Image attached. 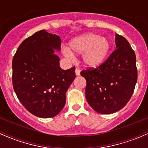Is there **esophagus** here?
Listing matches in <instances>:
<instances>
[{"label":"esophagus","mask_w":148,"mask_h":148,"mask_svg":"<svg viewBox=\"0 0 148 148\" xmlns=\"http://www.w3.org/2000/svg\"><path fill=\"white\" fill-rule=\"evenodd\" d=\"M75 73H76V75H77V76H79L80 75V69H79L76 68Z\"/></svg>","instance_id":"obj_1"}]
</instances>
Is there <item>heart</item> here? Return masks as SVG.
I'll list each match as a JSON object with an SVG mask.
<instances>
[{
	"mask_svg": "<svg viewBox=\"0 0 148 148\" xmlns=\"http://www.w3.org/2000/svg\"><path fill=\"white\" fill-rule=\"evenodd\" d=\"M71 50L82 54L84 64L89 68H96L102 64L110 51L111 45L108 40L97 34L89 33L74 38L70 42ZM64 53L66 57L72 59L74 54L68 48Z\"/></svg>",
	"mask_w": 148,
	"mask_h": 148,
	"instance_id": "1",
	"label": "heart"
}]
</instances>
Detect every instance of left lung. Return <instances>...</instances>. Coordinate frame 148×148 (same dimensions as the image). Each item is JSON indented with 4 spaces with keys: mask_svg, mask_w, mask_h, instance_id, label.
I'll return each instance as SVG.
<instances>
[{
    "mask_svg": "<svg viewBox=\"0 0 148 148\" xmlns=\"http://www.w3.org/2000/svg\"><path fill=\"white\" fill-rule=\"evenodd\" d=\"M115 44L117 49L102 64L81 72L86 81V101L100 114H112L123 108L138 80L135 51L127 40L117 34Z\"/></svg>",
    "mask_w": 148,
    "mask_h": 148,
    "instance_id": "8db88e82",
    "label": "left lung"
}]
</instances>
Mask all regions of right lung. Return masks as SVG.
<instances>
[{
  "mask_svg": "<svg viewBox=\"0 0 148 148\" xmlns=\"http://www.w3.org/2000/svg\"><path fill=\"white\" fill-rule=\"evenodd\" d=\"M61 38L45 30L26 38L12 62V82L18 99L29 112L41 118L57 115L66 103V92L76 78L75 66L63 70L54 49Z\"/></svg>",
  "mask_w": 148,
  "mask_h": 148,
  "instance_id": "1",
  "label": "right lung"
}]
</instances>
